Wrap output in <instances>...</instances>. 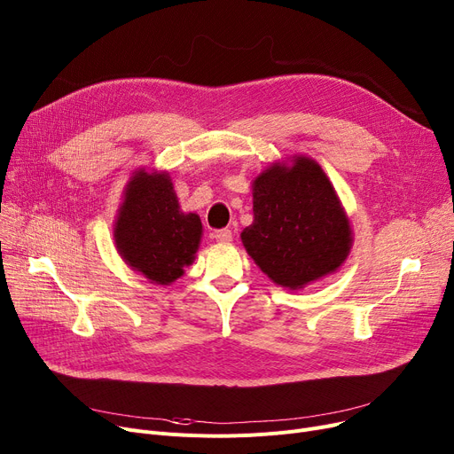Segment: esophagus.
<instances>
[{"instance_id":"obj_1","label":"esophagus","mask_w":454,"mask_h":454,"mask_svg":"<svg viewBox=\"0 0 454 454\" xmlns=\"http://www.w3.org/2000/svg\"><path fill=\"white\" fill-rule=\"evenodd\" d=\"M231 230L228 228H223V230H215L213 231V239L219 241V243H230L231 241Z\"/></svg>"}]
</instances>
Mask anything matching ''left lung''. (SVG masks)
Instances as JSON below:
<instances>
[{
	"label": "left lung",
	"mask_w": 454,
	"mask_h": 454,
	"mask_svg": "<svg viewBox=\"0 0 454 454\" xmlns=\"http://www.w3.org/2000/svg\"><path fill=\"white\" fill-rule=\"evenodd\" d=\"M254 223L241 233L247 252L274 283L301 289L335 272L348 257L351 228L320 165L296 158L254 180Z\"/></svg>",
	"instance_id": "left-lung-1"
}]
</instances>
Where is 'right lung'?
Returning a JSON list of instances; mask_svg holds the SVG:
<instances>
[{
    "instance_id": "obj_1",
    "label": "right lung",
    "mask_w": 454,
    "mask_h": 454,
    "mask_svg": "<svg viewBox=\"0 0 454 454\" xmlns=\"http://www.w3.org/2000/svg\"><path fill=\"white\" fill-rule=\"evenodd\" d=\"M200 235L199 215L180 209L169 176L145 171L132 176L114 228L129 267L154 283H171L193 263Z\"/></svg>"
}]
</instances>
